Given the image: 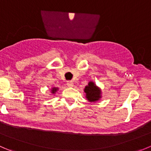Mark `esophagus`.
Returning a JSON list of instances; mask_svg holds the SVG:
<instances>
[{"mask_svg": "<svg viewBox=\"0 0 151 151\" xmlns=\"http://www.w3.org/2000/svg\"><path fill=\"white\" fill-rule=\"evenodd\" d=\"M67 86H68V87H73L74 83H73L72 81H68L67 82Z\"/></svg>", "mask_w": 151, "mask_h": 151, "instance_id": "esophagus-1", "label": "esophagus"}]
</instances>
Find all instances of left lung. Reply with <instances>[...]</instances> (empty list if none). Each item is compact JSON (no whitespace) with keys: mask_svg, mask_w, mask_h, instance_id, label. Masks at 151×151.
I'll return each instance as SVG.
<instances>
[{"mask_svg":"<svg viewBox=\"0 0 151 151\" xmlns=\"http://www.w3.org/2000/svg\"><path fill=\"white\" fill-rule=\"evenodd\" d=\"M85 92L86 93V97L90 102H95L100 98V90L92 82L85 88Z\"/></svg>","mask_w":151,"mask_h":151,"instance_id":"left-lung-1","label":"left lung"}]
</instances>
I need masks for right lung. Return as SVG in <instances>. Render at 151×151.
Instances as JSON below:
<instances>
[{
	"label": "right lung",
	"instance_id": "right-lung-1",
	"mask_svg": "<svg viewBox=\"0 0 151 151\" xmlns=\"http://www.w3.org/2000/svg\"><path fill=\"white\" fill-rule=\"evenodd\" d=\"M57 90H58V88H52V93H55V91H56Z\"/></svg>",
	"mask_w": 151,
	"mask_h": 151
}]
</instances>
